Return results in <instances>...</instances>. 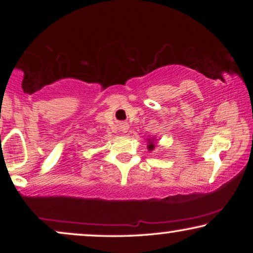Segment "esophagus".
I'll use <instances>...</instances> for the list:
<instances>
[{"label": "esophagus", "instance_id": "obj_1", "mask_svg": "<svg viewBox=\"0 0 253 253\" xmlns=\"http://www.w3.org/2000/svg\"><path fill=\"white\" fill-rule=\"evenodd\" d=\"M119 127H120V130L123 133H126L127 130H128V125H127L126 123H121L120 125H119Z\"/></svg>", "mask_w": 253, "mask_h": 253}]
</instances>
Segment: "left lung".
<instances>
[{
	"instance_id": "1",
	"label": "left lung",
	"mask_w": 253,
	"mask_h": 253,
	"mask_svg": "<svg viewBox=\"0 0 253 253\" xmlns=\"http://www.w3.org/2000/svg\"><path fill=\"white\" fill-rule=\"evenodd\" d=\"M155 149V144L152 143V141L150 140V143H149V150H153Z\"/></svg>"
}]
</instances>
